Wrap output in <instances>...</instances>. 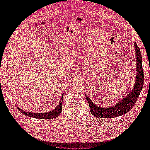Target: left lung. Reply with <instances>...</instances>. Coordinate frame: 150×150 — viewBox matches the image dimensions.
Returning <instances> with one entry per match:
<instances>
[{
	"label": "left lung",
	"mask_w": 150,
	"mask_h": 150,
	"mask_svg": "<svg viewBox=\"0 0 150 150\" xmlns=\"http://www.w3.org/2000/svg\"><path fill=\"white\" fill-rule=\"evenodd\" d=\"M134 47L136 52L137 59V72L135 85L132 91L128 93L127 96L123 99L110 108H101L97 106L91 101L90 98L85 95L86 98L90 105V110L91 113L97 118H114L119 117L128 113L132 109L137 100L139 96L143 87L144 84V71L142 66V56L139 47L134 43Z\"/></svg>",
	"instance_id": "obj_1"
}]
</instances>
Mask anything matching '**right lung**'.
Here are the masks:
<instances>
[{"label":"right lung","mask_w":150,"mask_h":150,"mask_svg":"<svg viewBox=\"0 0 150 150\" xmlns=\"http://www.w3.org/2000/svg\"><path fill=\"white\" fill-rule=\"evenodd\" d=\"M62 99H63V95L61 98V100H60L59 104H58L55 109L53 110L49 111V112H44V113H31V112H27V111H23L21 110L20 108L17 107L18 110H19L20 112L23 113L24 115L26 116L31 117L33 118H37V119H55L57 116H59L60 113H61V111L62 109Z\"/></svg>","instance_id":"right-lung-1"}]
</instances>
